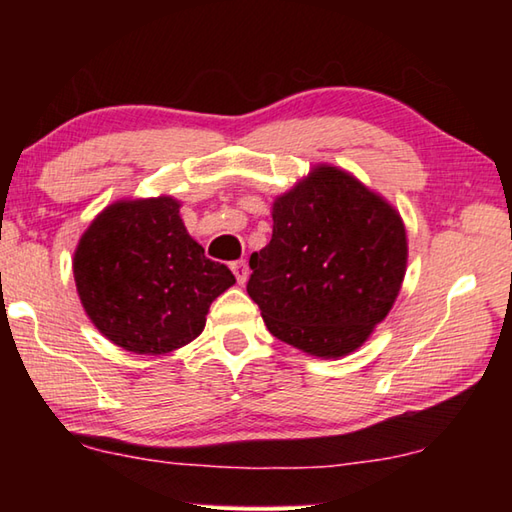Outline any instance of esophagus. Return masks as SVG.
<instances>
[{
    "instance_id": "esophagus-1",
    "label": "esophagus",
    "mask_w": 512,
    "mask_h": 512,
    "mask_svg": "<svg viewBox=\"0 0 512 512\" xmlns=\"http://www.w3.org/2000/svg\"><path fill=\"white\" fill-rule=\"evenodd\" d=\"M230 268H232V273H235L237 282L239 284H246V280H248V264L244 262V259H237V262H232Z\"/></svg>"
}]
</instances>
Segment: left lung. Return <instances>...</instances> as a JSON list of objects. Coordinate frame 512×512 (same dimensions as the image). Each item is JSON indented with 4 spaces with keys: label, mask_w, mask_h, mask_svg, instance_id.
Instances as JSON below:
<instances>
[{
    "label": "left lung",
    "mask_w": 512,
    "mask_h": 512,
    "mask_svg": "<svg viewBox=\"0 0 512 512\" xmlns=\"http://www.w3.org/2000/svg\"><path fill=\"white\" fill-rule=\"evenodd\" d=\"M271 214L273 237L250 255L246 287L268 332L325 359L361 348L402 289V216L329 164L277 196Z\"/></svg>",
    "instance_id": "obj_1"
}]
</instances>
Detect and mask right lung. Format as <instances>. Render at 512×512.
I'll use <instances>...</instances> for the list:
<instances>
[{
    "label": "right lung",
    "instance_id": "1",
    "mask_svg": "<svg viewBox=\"0 0 512 512\" xmlns=\"http://www.w3.org/2000/svg\"><path fill=\"white\" fill-rule=\"evenodd\" d=\"M74 280L94 327L135 354L194 341L212 300L237 282L189 237L171 196L108 205L76 246Z\"/></svg>",
    "mask_w": 512,
    "mask_h": 512
}]
</instances>
